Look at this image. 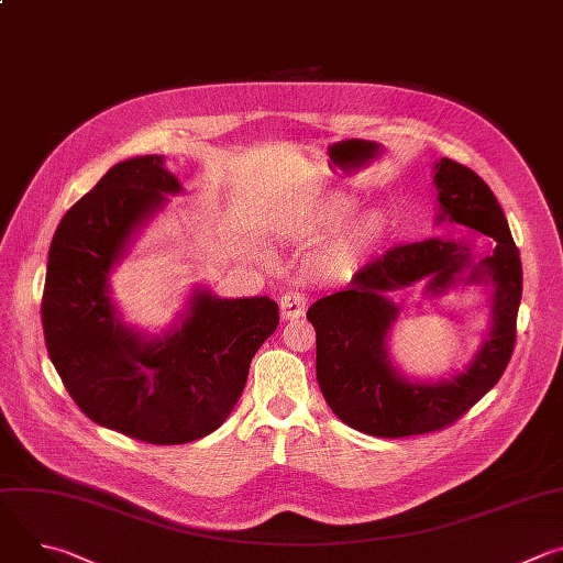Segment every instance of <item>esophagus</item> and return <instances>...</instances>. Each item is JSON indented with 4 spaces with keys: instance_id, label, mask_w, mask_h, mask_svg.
<instances>
[{
    "instance_id": "esophagus-1",
    "label": "esophagus",
    "mask_w": 563,
    "mask_h": 563,
    "mask_svg": "<svg viewBox=\"0 0 563 563\" xmlns=\"http://www.w3.org/2000/svg\"><path fill=\"white\" fill-rule=\"evenodd\" d=\"M305 296L300 291H287L283 298H280V316L285 320H291V318H298L305 313Z\"/></svg>"
}]
</instances>
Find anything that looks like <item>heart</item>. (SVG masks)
I'll return each instance as SVG.
<instances>
[{"instance_id": "b5f03b06", "label": "heart", "mask_w": 563, "mask_h": 563, "mask_svg": "<svg viewBox=\"0 0 563 563\" xmlns=\"http://www.w3.org/2000/svg\"><path fill=\"white\" fill-rule=\"evenodd\" d=\"M354 209L356 207L350 198L334 196L325 202L323 211H320L318 224L325 227V229H332V231L343 229L347 224V220L352 218ZM389 231H391V222H389L387 213L385 211H369L354 227L352 247L354 250H372V247L383 243V240L389 235Z\"/></svg>"}]
</instances>
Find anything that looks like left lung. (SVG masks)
<instances>
[{
  "mask_svg": "<svg viewBox=\"0 0 563 563\" xmlns=\"http://www.w3.org/2000/svg\"><path fill=\"white\" fill-rule=\"evenodd\" d=\"M434 185L437 224L448 220L493 238L488 252L476 254L470 238L400 245L358 269L347 289L316 300L307 311L316 330L320 391L345 426L372 437H412L454 423L497 385L517 341L521 258L501 205L484 180L450 157L434 165ZM423 277L431 295L459 282L492 291L489 336L463 373L437 384L410 382L393 367L386 350L399 312L386 294Z\"/></svg>",
  "mask_w": 563,
  "mask_h": 563,
  "instance_id": "left-lung-1",
  "label": "left lung"
}]
</instances>
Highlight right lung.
Masks as SVG:
<instances>
[{"instance_id":"obj_1","label":"right lung","mask_w":563,"mask_h":563,"mask_svg":"<svg viewBox=\"0 0 563 563\" xmlns=\"http://www.w3.org/2000/svg\"><path fill=\"white\" fill-rule=\"evenodd\" d=\"M176 194L183 185L165 155L111 167L57 224L42 296L46 350L77 408L153 445L218 430L245 389L254 354L278 328L272 298H218L205 287L163 334L124 323L109 276Z\"/></svg>"}]
</instances>
